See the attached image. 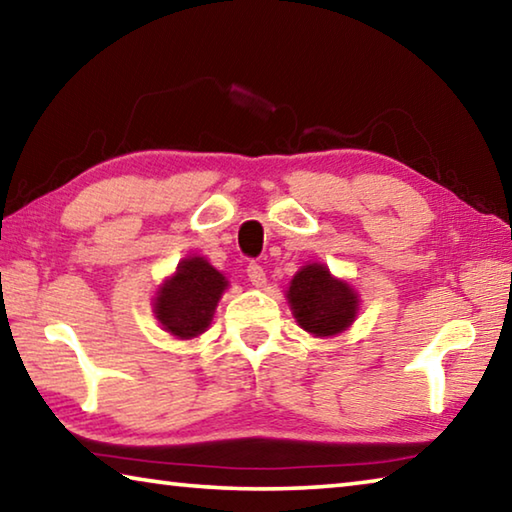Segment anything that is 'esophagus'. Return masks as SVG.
Masks as SVG:
<instances>
[{"label":"esophagus","mask_w":512,"mask_h":512,"mask_svg":"<svg viewBox=\"0 0 512 512\" xmlns=\"http://www.w3.org/2000/svg\"><path fill=\"white\" fill-rule=\"evenodd\" d=\"M246 273H248V280L255 284V287H262V284L266 282V273H264V268L259 266L257 262H250L248 266H246Z\"/></svg>","instance_id":"1"}]
</instances>
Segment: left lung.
Instances as JSON below:
<instances>
[{
	"label": "left lung",
	"instance_id": "obj_1",
	"mask_svg": "<svg viewBox=\"0 0 512 512\" xmlns=\"http://www.w3.org/2000/svg\"><path fill=\"white\" fill-rule=\"evenodd\" d=\"M289 305L302 329L316 336H334L357 314V296L345 282L334 280L323 264L300 268L289 287Z\"/></svg>",
	"mask_w": 512,
	"mask_h": 512
}]
</instances>
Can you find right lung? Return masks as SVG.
<instances>
[{
    "label": "right lung",
    "instance_id": "add662e5",
    "mask_svg": "<svg viewBox=\"0 0 512 512\" xmlns=\"http://www.w3.org/2000/svg\"><path fill=\"white\" fill-rule=\"evenodd\" d=\"M225 287V277L203 257L183 259L176 275L158 291L155 314L167 332L178 339H192L210 325Z\"/></svg>",
    "mask_w": 512,
    "mask_h": 512
}]
</instances>
